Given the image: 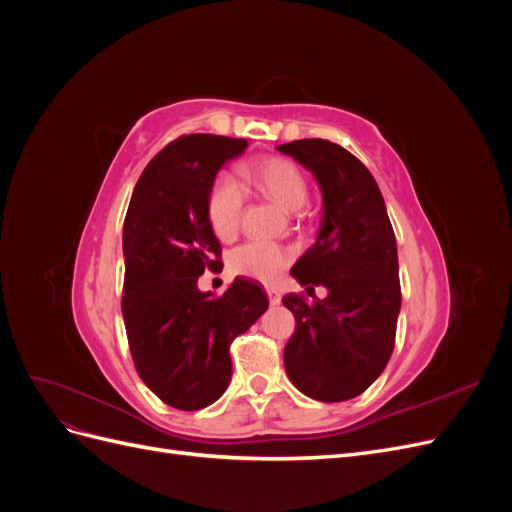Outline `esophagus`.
Wrapping results in <instances>:
<instances>
[{"label": "esophagus", "instance_id": "34e87169", "mask_svg": "<svg viewBox=\"0 0 512 512\" xmlns=\"http://www.w3.org/2000/svg\"><path fill=\"white\" fill-rule=\"evenodd\" d=\"M265 292H267L271 305H280V301H282V294L280 292H277L275 288H265Z\"/></svg>", "mask_w": 512, "mask_h": 512}]
</instances>
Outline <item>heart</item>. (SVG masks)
<instances>
[{
    "mask_svg": "<svg viewBox=\"0 0 512 512\" xmlns=\"http://www.w3.org/2000/svg\"><path fill=\"white\" fill-rule=\"evenodd\" d=\"M243 188H252L271 198L284 211H297L307 200V179L301 168L286 158H262L239 168ZM230 175L213 181L207 196V220L220 241L237 237L245 205V192ZM292 250L286 245L250 241L230 254V269L254 277L258 282H273L292 262Z\"/></svg>",
    "mask_w": 512,
    "mask_h": 512,
    "instance_id": "obj_1",
    "label": "heart"
}]
</instances>
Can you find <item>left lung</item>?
<instances>
[{
	"instance_id": "obj_1",
	"label": "left lung",
	"mask_w": 512,
	"mask_h": 512,
	"mask_svg": "<svg viewBox=\"0 0 512 512\" xmlns=\"http://www.w3.org/2000/svg\"><path fill=\"white\" fill-rule=\"evenodd\" d=\"M312 170L322 190L316 243L290 275L305 294L282 303L297 327L284 348L286 374L318 401L361 395L389 363L401 307L397 241L378 183L350 151L322 138L277 147ZM316 285L328 288L318 300Z\"/></svg>"
}]
</instances>
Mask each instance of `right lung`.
<instances>
[{
  "mask_svg": "<svg viewBox=\"0 0 512 512\" xmlns=\"http://www.w3.org/2000/svg\"><path fill=\"white\" fill-rule=\"evenodd\" d=\"M245 138L188 134L168 143L138 179L123 222L121 314L138 376L164 404L200 410L232 376L230 344L269 307L258 282L235 277L224 294L198 290L222 265L207 220L218 170L243 153Z\"/></svg>",
  "mask_w": 512,
  "mask_h": 512,
  "instance_id": "right-lung-1",
  "label": "right lung"
}]
</instances>
